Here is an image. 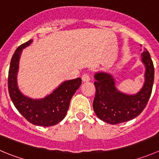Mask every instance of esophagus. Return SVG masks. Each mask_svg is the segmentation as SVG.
<instances>
[{
	"instance_id": "obj_1",
	"label": "esophagus",
	"mask_w": 159,
	"mask_h": 159,
	"mask_svg": "<svg viewBox=\"0 0 159 159\" xmlns=\"http://www.w3.org/2000/svg\"><path fill=\"white\" fill-rule=\"evenodd\" d=\"M81 80H82L83 82H89L90 81V77H89V75L88 74H84L81 77Z\"/></svg>"
}]
</instances>
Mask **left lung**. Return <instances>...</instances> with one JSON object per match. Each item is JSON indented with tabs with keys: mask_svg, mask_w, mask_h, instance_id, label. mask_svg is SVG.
<instances>
[{
	"mask_svg": "<svg viewBox=\"0 0 159 159\" xmlns=\"http://www.w3.org/2000/svg\"><path fill=\"white\" fill-rule=\"evenodd\" d=\"M141 57L145 66V81L142 89L135 95H127L117 90L115 80L109 74L97 72L94 76L93 109L97 116L104 122L110 124L127 122L140 115L147 106L153 87L155 69L147 50Z\"/></svg>",
	"mask_w": 159,
	"mask_h": 159,
	"instance_id": "left-lung-1",
	"label": "left lung"
}]
</instances>
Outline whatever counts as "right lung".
<instances>
[{
    "instance_id": "1",
    "label": "right lung",
    "mask_w": 159,
    "mask_h": 159,
    "mask_svg": "<svg viewBox=\"0 0 159 159\" xmlns=\"http://www.w3.org/2000/svg\"><path fill=\"white\" fill-rule=\"evenodd\" d=\"M32 42L30 39L21 44L12 56L7 78L9 95L15 108L29 123L42 127L56 125L65 117L70 99L81 84V78L64 81L51 94L40 99H32L23 95L17 85L18 63L22 50Z\"/></svg>"
}]
</instances>
